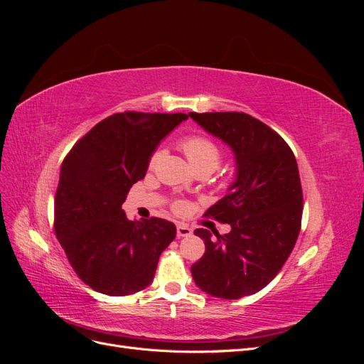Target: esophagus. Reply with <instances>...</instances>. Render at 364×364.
<instances>
[{
    "instance_id": "esophagus-1",
    "label": "esophagus",
    "mask_w": 364,
    "mask_h": 364,
    "mask_svg": "<svg viewBox=\"0 0 364 364\" xmlns=\"http://www.w3.org/2000/svg\"><path fill=\"white\" fill-rule=\"evenodd\" d=\"M176 232H178V237H190L193 234V229L185 225V223H178V228H176Z\"/></svg>"
}]
</instances>
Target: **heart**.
Returning <instances> with one entry per match:
<instances>
[{
	"label": "heart",
	"mask_w": 364,
	"mask_h": 364,
	"mask_svg": "<svg viewBox=\"0 0 364 364\" xmlns=\"http://www.w3.org/2000/svg\"><path fill=\"white\" fill-rule=\"evenodd\" d=\"M181 147L185 151V155L188 156L190 162L194 168L209 167L211 170H215L218 167L220 161H222V150L215 144V142L205 135H191L186 136L181 141ZM164 156V149H155L150 155L149 167L155 168L161 158ZM176 208L182 209L183 203L178 202Z\"/></svg>",
	"instance_id": "1"
}]
</instances>
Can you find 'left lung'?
<instances>
[{
    "instance_id": "obj_1",
    "label": "left lung",
    "mask_w": 364,
    "mask_h": 364,
    "mask_svg": "<svg viewBox=\"0 0 364 364\" xmlns=\"http://www.w3.org/2000/svg\"><path fill=\"white\" fill-rule=\"evenodd\" d=\"M188 115L232 149L237 165L228 194L205 213L230 232L194 230L205 253L191 274L205 293L240 299L266 287L296 245L304 209L297 162L277 132L245 112Z\"/></svg>"
}]
</instances>
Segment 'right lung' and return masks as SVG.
I'll return each instance as SVG.
<instances>
[{"label": "right lung", "mask_w": 364, "mask_h": 364, "mask_svg": "<svg viewBox=\"0 0 364 364\" xmlns=\"http://www.w3.org/2000/svg\"><path fill=\"white\" fill-rule=\"evenodd\" d=\"M186 114L119 112L102 119L62 162L54 197V232L74 272L109 296L144 290L176 237L168 220H127L121 209L144 179L150 155Z\"/></svg>", "instance_id": "right-lung-1"}]
</instances>
